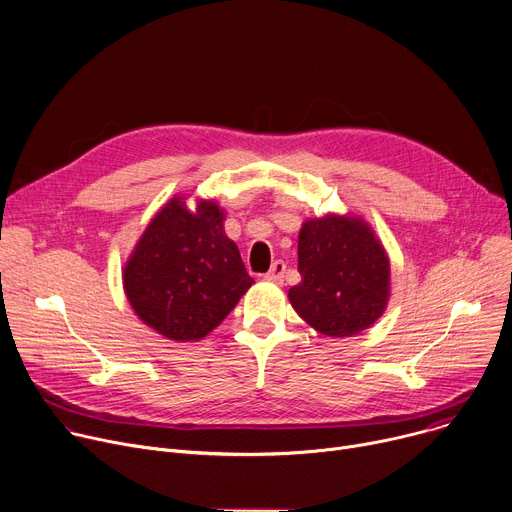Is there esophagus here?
Returning a JSON list of instances; mask_svg holds the SVG:
<instances>
[{
  "label": "esophagus",
  "instance_id": "obj_1",
  "mask_svg": "<svg viewBox=\"0 0 512 512\" xmlns=\"http://www.w3.org/2000/svg\"><path fill=\"white\" fill-rule=\"evenodd\" d=\"M284 273H286V263L284 261H275L271 265V269L263 275L267 282H273V284H282L284 282Z\"/></svg>",
  "mask_w": 512,
  "mask_h": 512
}]
</instances>
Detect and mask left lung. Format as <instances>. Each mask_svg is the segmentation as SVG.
Listing matches in <instances>:
<instances>
[{
    "instance_id": "8db88e82",
    "label": "left lung",
    "mask_w": 512,
    "mask_h": 512,
    "mask_svg": "<svg viewBox=\"0 0 512 512\" xmlns=\"http://www.w3.org/2000/svg\"><path fill=\"white\" fill-rule=\"evenodd\" d=\"M298 271L302 282L288 298L322 335H357L386 310L390 261L374 230L357 216L306 220L298 237Z\"/></svg>"
}]
</instances>
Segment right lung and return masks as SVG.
Segmentation results:
<instances>
[{"instance_id": "obj_1", "label": "right lung", "mask_w": 512, "mask_h": 512, "mask_svg": "<svg viewBox=\"0 0 512 512\" xmlns=\"http://www.w3.org/2000/svg\"><path fill=\"white\" fill-rule=\"evenodd\" d=\"M122 280L136 316L177 343L204 339L253 284L239 247L224 235V210L202 200L192 212L181 198L149 222Z\"/></svg>"}]
</instances>
